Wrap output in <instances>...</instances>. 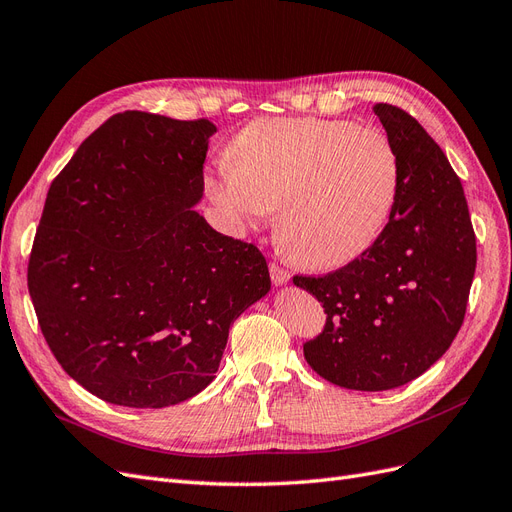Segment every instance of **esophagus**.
<instances>
[{
	"label": "esophagus",
	"instance_id": "34e87169",
	"mask_svg": "<svg viewBox=\"0 0 512 512\" xmlns=\"http://www.w3.org/2000/svg\"><path fill=\"white\" fill-rule=\"evenodd\" d=\"M269 271H271V280L275 286H284L290 282V273L286 269H282L280 265H275V262L269 267Z\"/></svg>",
	"mask_w": 512,
	"mask_h": 512
}]
</instances>
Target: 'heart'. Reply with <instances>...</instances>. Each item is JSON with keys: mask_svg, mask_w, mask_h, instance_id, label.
I'll list each match as a JSON object with an SVG mask.
<instances>
[{"mask_svg": "<svg viewBox=\"0 0 512 512\" xmlns=\"http://www.w3.org/2000/svg\"><path fill=\"white\" fill-rule=\"evenodd\" d=\"M393 141L346 119H258L207 179L211 203L237 228L277 215V237L309 269H335L378 239L395 209Z\"/></svg>", "mask_w": 512, "mask_h": 512, "instance_id": "1", "label": "heart"}]
</instances>
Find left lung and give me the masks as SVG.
<instances>
[{"label": "left lung", "mask_w": 512, "mask_h": 512, "mask_svg": "<svg viewBox=\"0 0 512 512\" xmlns=\"http://www.w3.org/2000/svg\"><path fill=\"white\" fill-rule=\"evenodd\" d=\"M374 113L401 164L389 224L346 267L292 277L327 314L305 361L352 391H389L425 374L461 329L476 269L468 203L444 151L401 108L376 104Z\"/></svg>", "instance_id": "8db88e82"}]
</instances>
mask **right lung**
<instances>
[{
	"label": "right lung",
	"mask_w": 512,
	"mask_h": 512,
	"mask_svg": "<svg viewBox=\"0 0 512 512\" xmlns=\"http://www.w3.org/2000/svg\"><path fill=\"white\" fill-rule=\"evenodd\" d=\"M215 126L108 117L51 183L27 286L66 374L108 404L166 408L209 386L228 329L271 290L256 245L194 207Z\"/></svg>",
	"instance_id": "right-lung-1"
}]
</instances>
